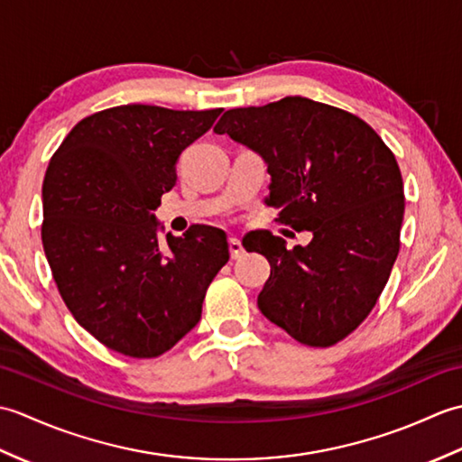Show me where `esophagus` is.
Returning a JSON list of instances; mask_svg holds the SVG:
<instances>
[{"label": "esophagus", "instance_id": "1", "mask_svg": "<svg viewBox=\"0 0 462 462\" xmlns=\"http://www.w3.org/2000/svg\"><path fill=\"white\" fill-rule=\"evenodd\" d=\"M228 246H230V256H232V260H238V258H242L244 256V246H242V242H240V238H230L228 240Z\"/></svg>", "mask_w": 462, "mask_h": 462}]
</instances>
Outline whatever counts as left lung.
Returning a JSON list of instances; mask_svg holds the SVG:
<instances>
[{
	"label": "left lung",
	"mask_w": 462,
	"mask_h": 462,
	"mask_svg": "<svg viewBox=\"0 0 462 462\" xmlns=\"http://www.w3.org/2000/svg\"><path fill=\"white\" fill-rule=\"evenodd\" d=\"M214 133L262 156L266 204L313 236L293 250L270 232L244 238L272 268L260 311L300 343L333 346L369 316L397 260L405 196L393 152L359 116L306 97L230 109Z\"/></svg>",
	"instance_id": "1"
}]
</instances>
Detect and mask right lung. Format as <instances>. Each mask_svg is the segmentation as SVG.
<instances>
[{
    "label": "right lung",
    "instance_id": "1",
    "mask_svg": "<svg viewBox=\"0 0 462 462\" xmlns=\"http://www.w3.org/2000/svg\"><path fill=\"white\" fill-rule=\"evenodd\" d=\"M222 109L121 105L77 123L49 161L42 240L59 293L81 328L129 357H156L200 321L230 258L226 234H166L154 216L176 161Z\"/></svg>",
    "mask_w": 462,
    "mask_h": 462
}]
</instances>
